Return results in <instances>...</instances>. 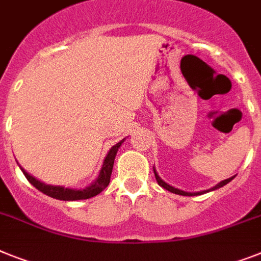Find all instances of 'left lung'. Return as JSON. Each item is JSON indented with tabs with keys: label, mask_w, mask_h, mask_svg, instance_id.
I'll use <instances>...</instances> for the list:
<instances>
[{
	"label": "left lung",
	"mask_w": 261,
	"mask_h": 261,
	"mask_svg": "<svg viewBox=\"0 0 261 261\" xmlns=\"http://www.w3.org/2000/svg\"><path fill=\"white\" fill-rule=\"evenodd\" d=\"M153 172H154V177H156L157 182H159V185H160V187H163V188L167 189V191H169V192L176 193V195H181V196H197V195H203V193L211 192V191H215V189L221 188V187H224V185L228 184V182H229V181H231V180H233V178H234V176H232V177L227 178V180H223V181H220V182H219V184H216V185H215V187H212V188L206 189V191H200V192H185V191H181V189H177V188H173L172 185L167 184V182H165L164 180H163V178H161L160 176L157 174V172H156V169H154V167H153Z\"/></svg>",
	"instance_id": "obj_1"
}]
</instances>
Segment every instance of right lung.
<instances>
[{
  "mask_svg": "<svg viewBox=\"0 0 261 261\" xmlns=\"http://www.w3.org/2000/svg\"><path fill=\"white\" fill-rule=\"evenodd\" d=\"M124 140H121L120 143H117L116 145L112 146L111 150L108 152L107 157H105L104 164H102V167H101L98 177H97L96 180L89 185V187H87V188H84V189H72V188H65V187H60V185L45 184V182L40 181V180H37L36 177H33L32 174L28 173L22 167H19V165L18 167L21 168V171H22V173L25 174V177L28 178V181H29L30 184L33 185V187H36L40 192L50 196V197H53V199L64 200V201H74V200L90 199V197H93V196L102 192V191L108 187L109 181H111V174H112V169H113L115 157L116 154H117L118 148H120L121 144L124 143Z\"/></svg>",
  "mask_w": 261,
  "mask_h": 261,
  "instance_id": "obj_1",
  "label": "right lung"
}]
</instances>
